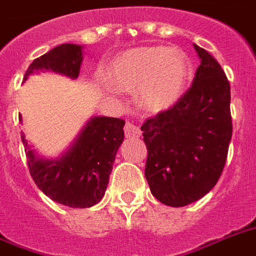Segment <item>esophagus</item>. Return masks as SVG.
<instances>
[{"instance_id":"esophagus-1","label":"esophagus","mask_w":256,"mask_h":256,"mask_svg":"<svg viewBox=\"0 0 256 256\" xmlns=\"http://www.w3.org/2000/svg\"><path fill=\"white\" fill-rule=\"evenodd\" d=\"M124 136H126V138H140V128L136 126V124L128 122V124H124Z\"/></svg>"}]
</instances>
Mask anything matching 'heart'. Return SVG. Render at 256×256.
Wrapping results in <instances>:
<instances>
[{
	"label": "heart",
	"instance_id": "heart-1",
	"mask_svg": "<svg viewBox=\"0 0 256 256\" xmlns=\"http://www.w3.org/2000/svg\"><path fill=\"white\" fill-rule=\"evenodd\" d=\"M190 73V62L179 48L144 46L118 54L108 65L106 77L117 90H136V104L146 112H160L180 98Z\"/></svg>",
	"mask_w": 256,
	"mask_h": 256
}]
</instances>
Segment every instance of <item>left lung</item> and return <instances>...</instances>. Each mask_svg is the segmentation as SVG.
<instances>
[{"instance_id": "1", "label": "left lung", "mask_w": 256, "mask_h": 256, "mask_svg": "<svg viewBox=\"0 0 256 256\" xmlns=\"http://www.w3.org/2000/svg\"><path fill=\"white\" fill-rule=\"evenodd\" d=\"M194 49L200 65L192 86L140 128L148 148L144 176L152 194L171 207L187 206L216 184L232 136L226 74L208 52L195 44Z\"/></svg>"}]
</instances>
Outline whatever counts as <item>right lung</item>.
Segmentation results:
<instances>
[{"label": "right lung", "mask_w": 256, "mask_h": 256, "mask_svg": "<svg viewBox=\"0 0 256 256\" xmlns=\"http://www.w3.org/2000/svg\"><path fill=\"white\" fill-rule=\"evenodd\" d=\"M82 61L84 46L62 44L34 60L24 81L41 72L77 80ZM124 126L120 118L92 116L69 148L52 160L38 156L22 132L30 175L38 188L64 206L86 208L96 204L104 198L116 152L124 142Z\"/></svg>", "instance_id": "right-lung-1"}]
</instances>
